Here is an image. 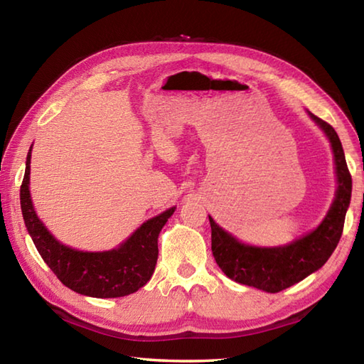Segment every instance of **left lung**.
<instances>
[{
    "label": "left lung",
    "instance_id": "1",
    "mask_svg": "<svg viewBox=\"0 0 364 364\" xmlns=\"http://www.w3.org/2000/svg\"><path fill=\"white\" fill-rule=\"evenodd\" d=\"M308 114L326 133L333 150L338 178L333 203L318 228L283 247H253L239 242L210 215L214 259L222 272L236 283L253 286L266 292H280L326 264L341 239L346 213L350 205L352 176L346 164L341 141L333 127L314 114Z\"/></svg>",
    "mask_w": 364,
    "mask_h": 364
}]
</instances>
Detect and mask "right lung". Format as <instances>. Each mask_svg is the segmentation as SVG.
Returning <instances> with one entry per match:
<instances>
[{
    "label": "right lung",
    "mask_w": 364,
    "mask_h": 364,
    "mask_svg": "<svg viewBox=\"0 0 364 364\" xmlns=\"http://www.w3.org/2000/svg\"><path fill=\"white\" fill-rule=\"evenodd\" d=\"M33 149V145H31ZM31 149L20 188V205L25 225L37 252L67 288L97 299L123 297L150 280L158 261V236L175 206L149 219L117 249L107 252L75 250L54 237L37 218L29 194Z\"/></svg>",
    "instance_id": "obj_1"
}]
</instances>
